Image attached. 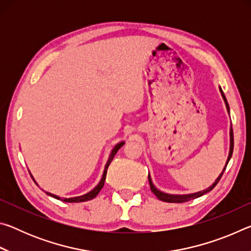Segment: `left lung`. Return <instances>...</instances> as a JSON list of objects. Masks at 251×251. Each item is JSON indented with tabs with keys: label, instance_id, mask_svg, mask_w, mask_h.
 Segmentation results:
<instances>
[{
	"label": "left lung",
	"instance_id": "left-lung-1",
	"mask_svg": "<svg viewBox=\"0 0 251 251\" xmlns=\"http://www.w3.org/2000/svg\"><path fill=\"white\" fill-rule=\"evenodd\" d=\"M219 91H220V93H222V96H223V99L225 100V104H226V107H227V110H228V113H229V105L227 103L226 96H225L224 92H223V90L220 87H219ZM232 151H233V133H232V126H230V148H229L228 158H227V161H226V165H225V167L223 169V172L220 173V175L218 176L217 179L215 180L214 184L208 187V188H206L205 190H202V192H197V193H193V194H186V195H172V194L163 193V192H160L159 189H157L156 187L154 186V184H152L151 175H150V174H148V180H150V185H151V192L155 194V196L157 198L160 199V201H166V202H185V201H192V199H195V198H198V197L202 196V195H205L208 192H210V190L214 189V187L218 184V181L220 180V178H222L223 174L225 172V169H226V167H227L229 160H230V158H231Z\"/></svg>",
	"mask_w": 251,
	"mask_h": 251
}]
</instances>
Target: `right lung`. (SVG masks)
I'll use <instances>...</instances> for the list:
<instances>
[{"mask_svg":"<svg viewBox=\"0 0 251 251\" xmlns=\"http://www.w3.org/2000/svg\"><path fill=\"white\" fill-rule=\"evenodd\" d=\"M124 144H125V142H121V143L116 144L115 147L113 148L112 151H110V155H109V157H108L107 163H106V165H105V169H104L103 176H101V179H100V181L99 182V184H97V186L95 187V188L92 189L91 192H88L87 194H85V195H82V196L72 197V198H61L59 196H56V195L50 194V193H49V192H45L46 195H49V196L53 197V198L59 199V201H65V202H82V201H91V199H93V198H95V197L97 196V195H99V193L100 192V189L103 188L104 182H105V179H106V174H107V168H108V166H109V164L112 163L114 156L116 155V152L118 151V150H120V148H121L123 145H124ZM31 176H32V175H31ZM32 178H33V177H32ZM33 180H34V178H33ZM34 181H35V180H34ZM35 182H36V181H35Z\"/></svg>","mask_w":251,"mask_h":251,"instance_id":"obj_1","label":"right lung"}]
</instances>
